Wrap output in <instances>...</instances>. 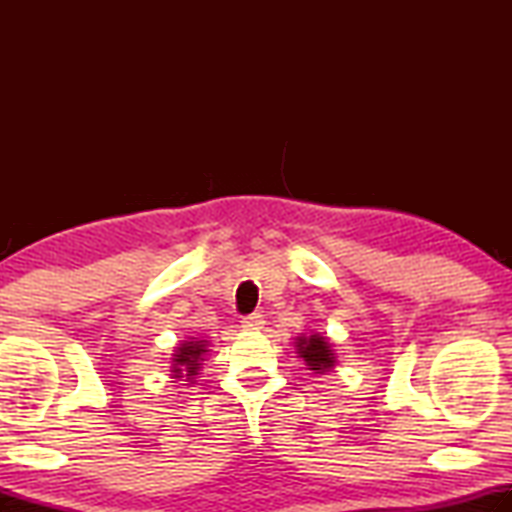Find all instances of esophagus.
I'll return each instance as SVG.
<instances>
[{
    "mask_svg": "<svg viewBox=\"0 0 512 512\" xmlns=\"http://www.w3.org/2000/svg\"><path fill=\"white\" fill-rule=\"evenodd\" d=\"M264 325V316L262 314H250L241 318V327L248 329V332H257Z\"/></svg>",
    "mask_w": 512,
    "mask_h": 512,
    "instance_id": "esophagus-1",
    "label": "esophagus"
}]
</instances>
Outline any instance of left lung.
Returning a JSON list of instances; mask_svg holds the SVG:
<instances>
[{
    "label": "left lung",
    "mask_w": 512,
    "mask_h": 512,
    "mask_svg": "<svg viewBox=\"0 0 512 512\" xmlns=\"http://www.w3.org/2000/svg\"><path fill=\"white\" fill-rule=\"evenodd\" d=\"M296 350L305 363L309 366V370H314L316 375H325L327 370L334 368L336 357L334 350L329 341L325 339L323 334H309V336H298L296 339Z\"/></svg>",
    "instance_id": "obj_1"
}]
</instances>
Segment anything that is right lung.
Returning <instances> with one entry per match:
<instances>
[{"label": "right lung", "mask_w": 512, "mask_h": 512, "mask_svg": "<svg viewBox=\"0 0 512 512\" xmlns=\"http://www.w3.org/2000/svg\"><path fill=\"white\" fill-rule=\"evenodd\" d=\"M210 352L207 350V341H183L176 348V354L171 359V372L173 377L180 379L185 377V381H192L198 375V370L203 366V357Z\"/></svg>", "instance_id": "obj_1"}]
</instances>
